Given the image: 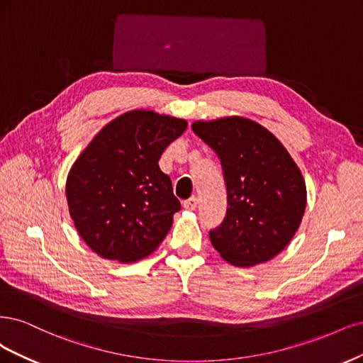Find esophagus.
<instances>
[{
    "label": "esophagus",
    "mask_w": 363,
    "mask_h": 363,
    "mask_svg": "<svg viewBox=\"0 0 363 363\" xmlns=\"http://www.w3.org/2000/svg\"><path fill=\"white\" fill-rule=\"evenodd\" d=\"M196 206H197V197H194V196L184 201V208L189 209V211H193V209H196Z\"/></svg>",
    "instance_id": "esophagus-1"
}]
</instances>
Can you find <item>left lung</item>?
<instances>
[{
  "label": "left lung",
  "instance_id": "1",
  "mask_svg": "<svg viewBox=\"0 0 363 363\" xmlns=\"http://www.w3.org/2000/svg\"><path fill=\"white\" fill-rule=\"evenodd\" d=\"M194 134L221 162L228 209L209 230L220 256L252 267L274 258L296 235L306 208V185L282 143L244 118L194 122Z\"/></svg>",
  "mask_w": 363,
  "mask_h": 363
}]
</instances>
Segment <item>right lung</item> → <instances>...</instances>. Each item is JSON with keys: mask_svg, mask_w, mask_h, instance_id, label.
I'll list each match as a JSON object with an SVG mask.
<instances>
[{"mask_svg": "<svg viewBox=\"0 0 363 363\" xmlns=\"http://www.w3.org/2000/svg\"><path fill=\"white\" fill-rule=\"evenodd\" d=\"M184 119L134 110L104 126L69 172L66 197L78 233L105 259L134 262L166 238L181 202L158 161Z\"/></svg>", "mask_w": 363, "mask_h": 363, "instance_id": "right-lung-1", "label": "right lung"}]
</instances>
